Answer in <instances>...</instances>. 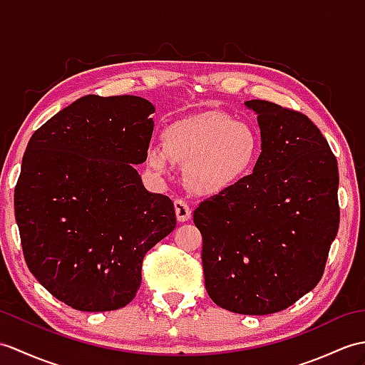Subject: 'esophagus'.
<instances>
[{
  "mask_svg": "<svg viewBox=\"0 0 365 365\" xmlns=\"http://www.w3.org/2000/svg\"><path fill=\"white\" fill-rule=\"evenodd\" d=\"M174 210H175V216H177V221L179 222H186L190 221L191 217V210L188 207V203H185L183 200L177 199L174 202Z\"/></svg>",
  "mask_w": 365,
  "mask_h": 365,
  "instance_id": "esophagus-1",
  "label": "esophagus"
}]
</instances>
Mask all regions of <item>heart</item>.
<instances>
[{
  "label": "heart",
  "instance_id": "b5f03b06",
  "mask_svg": "<svg viewBox=\"0 0 365 365\" xmlns=\"http://www.w3.org/2000/svg\"><path fill=\"white\" fill-rule=\"evenodd\" d=\"M163 148L152 144L146 163L157 175L171 171V162L185 166V182L202 196L232 188L249 173L258 155L252 127L222 112H207L169 124Z\"/></svg>",
  "mask_w": 365,
  "mask_h": 365
}]
</instances>
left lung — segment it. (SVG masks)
<instances>
[{
  "instance_id": "obj_1",
  "label": "left lung",
  "mask_w": 365,
  "mask_h": 365,
  "mask_svg": "<svg viewBox=\"0 0 365 365\" xmlns=\"http://www.w3.org/2000/svg\"><path fill=\"white\" fill-rule=\"evenodd\" d=\"M253 173L194 210L205 289L217 307L264 316L316 287L339 228L337 160L308 116L269 101Z\"/></svg>"
}]
</instances>
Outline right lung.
Instances as JSON below:
<instances>
[{
  "instance_id": "right-lung-1",
  "label": "right lung",
  "mask_w": 365,
  "mask_h": 365,
  "mask_svg": "<svg viewBox=\"0 0 365 365\" xmlns=\"http://www.w3.org/2000/svg\"><path fill=\"white\" fill-rule=\"evenodd\" d=\"M155 107L140 96H83L34 132L14 207L31 274L79 311L133 300L146 252L175 228L174 203L149 192Z\"/></svg>"
}]
</instances>
